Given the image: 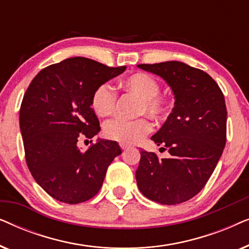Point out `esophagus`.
<instances>
[{
    "mask_svg": "<svg viewBox=\"0 0 249 249\" xmlns=\"http://www.w3.org/2000/svg\"><path fill=\"white\" fill-rule=\"evenodd\" d=\"M120 147H121V148L124 149H124L129 148V146H128L127 144H124V142H120Z\"/></svg>",
    "mask_w": 249,
    "mask_h": 249,
    "instance_id": "34e87169",
    "label": "esophagus"
}]
</instances>
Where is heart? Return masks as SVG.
Returning a JSON list of instances; mask_svg holds the SVG:
<instances>
[{
  "mask_svg": "<svg viewBox=\"0 0 249 249\" xmlns=\"http://www.w3.org/2000/svg\"><path fill=\"white\" fill-rule=\"evenodd\" d=\"M124 90L131 91L141 98L138 104V114H148L154 119H162L168 112V100L159 94L160 84L148 73L138 72L124 78L121 81ZM117 95L110 85L104 83L98 85L91 96V107L98 117L105 118L114 110ZM152 124L147 119L125 121L121 119L107 121L104 125L105 137L124 144H136L141 142L151 131Z\"/></svg>",
  "mask_w": 249,
  "mask_h": 249,
  "instance_id": "1",
  "label": "heart"
}]
</instances>
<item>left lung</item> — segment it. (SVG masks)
Instances as JSON below:
<instances>
[{
  "mask_svg": "<svg viewBox=\"0 0 249 249\" xmlns=\"http://www.w3.org/2000/svg\"><path fill=\"white\" fill-rule=\"evenodd\" d=\"M161 77L175 95V107L152 141L170 158L141 151L136 180L141 193L162 205H176L206 185L226 146L227 107L212 77L179 61L138 64Z\"/></svg>",
  "mask_w": 249,
  "mask_h": 249,
  "instance_id": "obj_1",
  "label": "left lung"
}]
</instances>
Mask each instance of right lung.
I'll list each match as a JSON object with an SVG mask.
<instances>
[{"label": "right lung", "instance_id": "obj_1", "mask_svg": "<svg viewBox=\"0 0 249 249\" xmlns=\"http://www.w3.org/2000/svg\"><path fill=\"white\" fill-rule=\"evenodd\" d=\"M127 69L70 57L40 70L27 88L19 124L26 162L35 181L53 198L78 204L100 192L108 165L121 154L117 142L98 138L86 152L78 139L101 130L91 108L98 85Z\"/></svg>", "mask_w": 249, "mask_h": 249}]
</instances>
